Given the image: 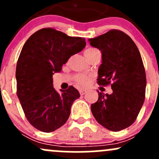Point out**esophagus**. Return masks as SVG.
<instances>
[{"label": "esophagus", "instance_id": "obj_1", "mask_svg": "<svg viewBox=\"0 0 159 159\" xmlns=\"http://www.w3.org/2000/svg\"><path fill=\"white\" fill-rule=\"evenodd\" d=\"M79 93L81 95V96H83V95H84L86 93H87V90H79Z\"/></svg>", "mask_w": 159, "mask_h": 159}]
</instances>
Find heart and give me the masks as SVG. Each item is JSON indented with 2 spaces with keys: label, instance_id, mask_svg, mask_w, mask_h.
<instances>
[{
  "label": "heart",
  "instance_id": "1",
  "mask_svg": "<svg viewBox=\"0 0 159 159\" xmlns=\"http://www.w3.org/2000/svg\"><path fill=\"white\" fill-rule=\"evenodd\" d=\"M98 52V49L95 48H88L86 49L84 52V55L86 57H87L90 56L91 54H93V53ZM75 81L77 84L78 87H81V88H84V87H87L90 81V77L87 75H79L76 76L75 78Z\"/></svg>",
  "mask_w": 159,
  "mask_h": 159
}]
</instances>
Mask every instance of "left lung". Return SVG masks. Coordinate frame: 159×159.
<instances>
[{
  "label": "left lung",
  "instance_id": "obj_1",
  "mask_svg": "<svg viewBox=\"0 0 159 159\" xmlns=\"http://www.w3.org/2000/svg\"><path fill=\"white\" fill-rule=\"evenodd\" d=\"M88 41L102 52L97 83L111 84L113 90L111 95L98 91V101L91 105V111L100 125L119 132L134 123L145 99L147 78L141 56L130 36L119 30Z\"/></svg>",
  "mask_w": 159,
  "mask_h": 159
}]
</instances>
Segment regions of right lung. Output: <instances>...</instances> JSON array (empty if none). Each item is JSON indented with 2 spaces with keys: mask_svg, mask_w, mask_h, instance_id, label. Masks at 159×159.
<instances>
[{
  "mask_svg": "<svg viewBox=\"0 0 159 159\" xmlns=\"http://www.w3.org/2000/svg\"><path fill=\"white\" fill-rule=\"evenodd\" d=\"M85 45L84 38L69 36L52 27L37 30L24 45L16 65V93L27 120L38 130L54 132L69 119L79 92L69 86L57 93L52 75Z\"/></svg>",
  "mask_w": 159,
  "mask_h": 159,
  "instance_id": "right-lung-1",
  "label": "right lung"
}]
</instances>
